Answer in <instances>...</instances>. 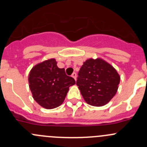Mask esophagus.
I'll use <instances>...</instances> for the list:
<instances>
[{
  "label": "esophagus",
  "instance_id": "34e87169",
  "mask_svg": "<svg viewBox=\"0 0 147 147\" xmlns=\"http://www.w3.org/2000/svg\"><path fill=\"white\" fill-rule=\"evenodd\" d=\"M71 76H72V78H73L75 80H77V74L75 73V72H73V73L72 74V75H71Z\"/></svg>",
  "mask_w": 147,
  "mask_h": 147
}]
</instances>
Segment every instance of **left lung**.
<instances>
[{
  "instance_id": "left-lung-1",
  "label": "left lung",
  "mask_w": 147,
  "mask_h": 147,
  "mask_svg": "<svg viewBox=\"0 0 147 147\" xmlns=\"http://www.w3.org/2000/svg\"><path fill=\"white\" fill-rule=\"evenodd\" d=\"M119 82L113 66L102 58H90L81 67L76 84L87 104L102 107L116 94Z\"/></svg>"
}]
</instances>
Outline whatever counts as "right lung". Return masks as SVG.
Instances as JSON below:
<instances>
[{"label": "right lung", "instance_id": "add662e5", "mask_svg": "<svg viewBox=\"0 0 147 147\" xmlns=\"http://www.w3.org/2000/svg\"><path fill=\"white\" fill-rule=\"evenodd\" d=\"M28 82L34 100L47 109L61 105L69 87L75 84V80L65 74L64 68L57 66L54 58L35 65L30 72Z\"/></svg>", "mask_w": 147, "mask_h": 147}]
</instances>
